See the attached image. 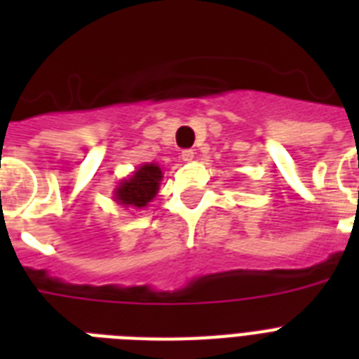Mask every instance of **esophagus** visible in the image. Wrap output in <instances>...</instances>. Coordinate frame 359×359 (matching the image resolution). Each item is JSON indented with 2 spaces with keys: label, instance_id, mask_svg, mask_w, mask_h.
<instances>
[{
  "label": "esophagus",
  "instance_id": "1",
  "mask_svg": "<svg viewBox=\"0 0 359 359\" xmlns=\"http://www.w3.org/2000/svg\"><path fill=\"white\" fill-rule=\"evenodd\" d=\"M194 154H196V152L191 151V149H186V151L180 152V158H182L184 162H191V160H194Z\"/></svg>",
  "mask_w": 359,
  "mask_h": 359
}]
</instances>
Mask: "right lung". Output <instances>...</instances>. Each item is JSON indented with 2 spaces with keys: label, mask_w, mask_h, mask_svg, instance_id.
Listing matches in <instances>:
<instances>
[{
  "label": "right lung",
  "mask_w": 359,
  "mask_h": 359,
  "mask_svg": "<svg viewBox=\"0 0 359 359\" xmlns=\"http://www.w3.org/2000/svg\"><path fill=\"white\" fill-rule=\"evenodd\" d=\"M162 180V169L156 163H143L134 175L123 180L115 190V201L123 207L143 208L156 197Z\"/></svg>",
  "instance_id": "right-lung-1"
}]
</instances>
